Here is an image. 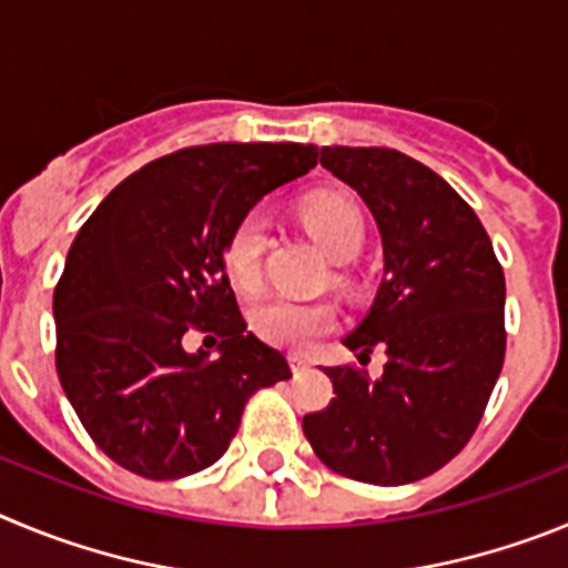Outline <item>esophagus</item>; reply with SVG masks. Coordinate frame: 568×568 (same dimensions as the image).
I'll return each instance as SVG.
<instances>
[{
    "mask_svg": "<svg viewBox=\"0 0 568 568\" xmlns=\"http://www.w3.org/2000/svg\"><path fill=\"white\" fill-rule=\"evenodd\" d=\"M291 367H294V373L300 376V373H305L311 367V359H305V356H291Z\"/></svg>",
    "mask_w": 568,
    "mask_h": 568,
    "instance_id": "1",
    "label": "esophagus"
}]
</instances>
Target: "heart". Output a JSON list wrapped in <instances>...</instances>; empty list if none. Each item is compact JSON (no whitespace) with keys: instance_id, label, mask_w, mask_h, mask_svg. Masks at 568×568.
Wrapping results in <instances>:
<instances>
[{"instance_id":"heart-1","label":"heart","mask_w":568,"mask_h":568,"mask_svg":"<svg viewBox=\"0 0 568 568\" xmlns=\"http://www.w3.org/2000/svg\"><path fill=\"white\" fill-rule=\"evenodd\" d=\"M303 221L320 246L334 260L356 257L365 243V217L354 201L342 195H314L303 203ZM268 243V223L260 212L243 214L229 232L223 246V265L232 283L243 291H254L263 283V254ZM252 328L260 339L272 345L305 351L322 334L334 328L336 308L325 300H296L274 294L252 308Z\"/></svg>"}]
</instances>
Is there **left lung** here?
Wrapping results in <instances>:
<instances>
[{
  "label": "left lung",
  "mask_w": 568,
  "mask_h": 568,
  "mask_svg": "<svg viewBox=\"0 0 568 568\" xmlns=\"http://www.w3.org/2000/svg\"><path fill=\"white\" fill-rule=\"evenodd\" d=\"M320 163L356 189L385 248L371 314L345 345L385 373L325 367L336 398L303 418L325 467L376 487L427 478L467 447L507 354L504 268L478 214L442 175L387 146H322Z\"/></svg>",
  "instance_id": "1"
}]
</instances>
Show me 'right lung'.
<instances>
[{
  "mask_svg": "<svg viewBox=\"0 0 568 568\" xmlns=\"http://www.w3.org/2000/svg\"><path fill=\"white\" fill-rule=\"evenodd\" d=\"M316 155L314 144L186 146L132 172L79 229L53 291L55 371L115 464L152 481L201 473L248 398L291 379L288 359L246 331L223 246ZM195 329L217 357L182 347Z\"/></svg>",
  "mask_w": 568,
  "mask_h": 568,
  "instance_id": "1",
  "label": "right lung"
}]
</instances>
